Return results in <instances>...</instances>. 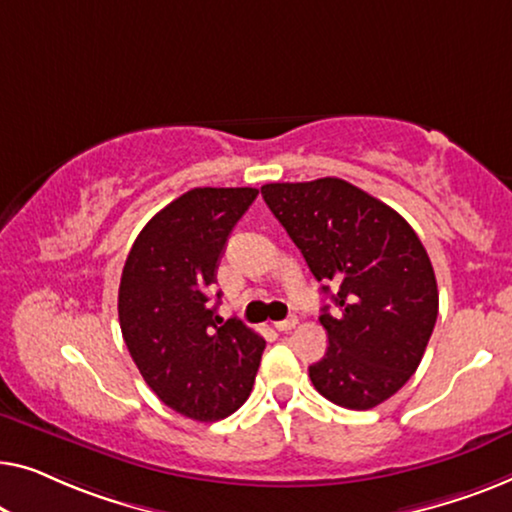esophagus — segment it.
<instances>
[{"mask_svg":"<svg viewBox=\"0 0 512 512\" xmlns=\"http://www.w3.org/2000/svg\"><path fill=\"white\" fill-rule=\"evenodd\" d=\"M297 318H294V315H290V318H285V320H278V322H273V327H276L278 331H290L292 327H297Z\"/></svg>","mask_w":512,"mask_h":512,"instance_id":"obj_1","label":"esophagus"}]
</instances>
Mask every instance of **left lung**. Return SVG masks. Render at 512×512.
Instances as JSON below:
<instances>
[{"label":"left lung","mask_w":512,"mask_h":512,"mask_svg":"<svg viewBox=\"0 0 512 512\" xmlns=\"http://www.w3.org/2000/svg\"><path fill=\"white\" fill-rule=\"evenodd\" d=\"M262 197L336 306L320 315L329 348L308 369L315 390L350 410L390 399L436 325L438 287L422 241L394 208L341 178L269 183Z\"/></svg>","instance_id":"left-lung-1"}]
</instances>
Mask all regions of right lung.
<instances>
[{
    "label": "right lung",
    "instance_id": "obj_1",
    "mask_svg": "<svg viewBox=\"0 0 512 512\" xmlns=\"http://www.w3.org/2000/svg\"><path fill=\"white\" fill-rule=\"evenodd\" d=\"M255 197V187L181 194L141 229L122 269L118 318L136 369L169 408L199 422L243 406L266 345L241 320L222 322L208 299L229 234Z\"/></svg>",
    "mask_w": 512,
    "mask_h": 512
}]
</instances>
